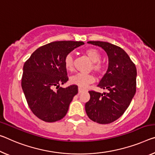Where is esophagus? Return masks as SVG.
Listing matches in <instances>:
<instances>
[{"label":"esophagus","instance_id":"34e87169","mask_svg":"<svg viewBox=\"0 0 155 155\" xmlns=\"http://www.w3.org/2000/svg\"><path fill=\"white\" fill-rule=\"evenodd\" d=\"M83 91H85L83 89V88L78 87V94H81V93H82Z\"/></svg>","mask_w":155,"mask_h":155}]
</instances>
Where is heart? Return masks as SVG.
<instances>
[{
  "label": "heart",
  "instance_id": "1",
  "mask_svg": "<svg viewBox=\"0 0 155 155\" xmlns=\"http://www.w3.org/2000/svg\"><path fill=\"white\" fill-rule=\"evenodd\" d=\"M85 54L88 58L92 61V69L96 72L101 74L104 72L105 66L101 62V53L95 48H89L85 51ZM64 66L65 70L68 72L74 71V58L72 54H68L64 58ZM95 78L92 74L88 73H78L70 77V83L74 85H77L81 88H85L88 85L94 81Z\"/></svg>",
  "mask_w": 155,
  "mask_h": 155
}]
</instances>
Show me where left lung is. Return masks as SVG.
Wrapping results in <instances>:
<instances>
[{
	"instance_id": "1",
	"label": "left lung",
	"mask_w": 155,
	"mask_h": 155,
	"mask_svg": "<svg viewBox=\"0 0 155 155\" xmlns=\"http://www.w3.org/2000/svg\"><path fill=\"white\" fill-rule=\"evenodd\" d=\"M106 51L109 65L98 87L108 90L101 94L90 90L85 112L92 121L108 124L121 117L130 104L137 89V68L127 54L119 46L103 41H88Z\"/></svg>"
}]
</instances>
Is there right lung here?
Wrapping results in <instances>:
<instances>
[{
	"label": "right lung",
	"mask_w": 155,
	"mask_h": 155,
	"mask_svg": "<svg viewBox=\"0 0 155 155\" xmlns=\"http://www.w3.org/2000/svg\"><path fill=\"white\" fill-rule=\"evenodd\" d=\"M82 41H61L46 44L24 63L21 86L31 112L45 122L59 121L67 114L78 86L60 87L68 81L64 58Z\"/></svg>",
	"instance_id": "right-lung-1"
}]
</instances>
